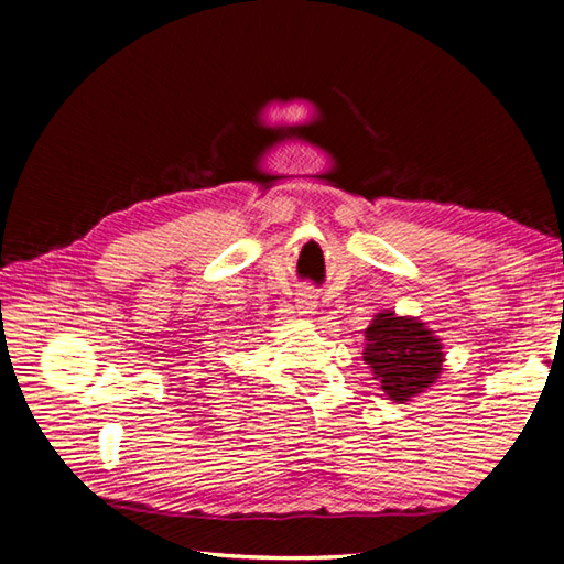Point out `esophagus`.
<instances>
[{"mask_svg":"<svg viewBox=\"0 0 564 564\" xmlns=\"http://www.w3.org/2000/svg\"><path fill=\"white\" fill-rule=\"evenodd\" d=\"M316 293L311 289H303L299 295H295V308H299L301 316H311V313H316Z\"/></svg>","mask_w":564,"mask_h":564,"instance_id":"obj_1","label":"esophagus"}]
</instances>
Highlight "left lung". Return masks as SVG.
<instances>
[{
    "mask_svg": "<svg viewBox=\"0 0 564 564\" xmlns=\"http://www.w3.org/2000/svg\"><path fill=\"white\" fill-rule=\"evenodd\" d=\"M366 362L373 368L380 388L393 400H408L431 388L441 373V340L415 318L378 313L366 328Z\"/></svg>",
    "mask_w": 564,
    "mask_h": 564,
    "instance_id": "obj_1",
    "label": "left lung"
}]
</instances>
